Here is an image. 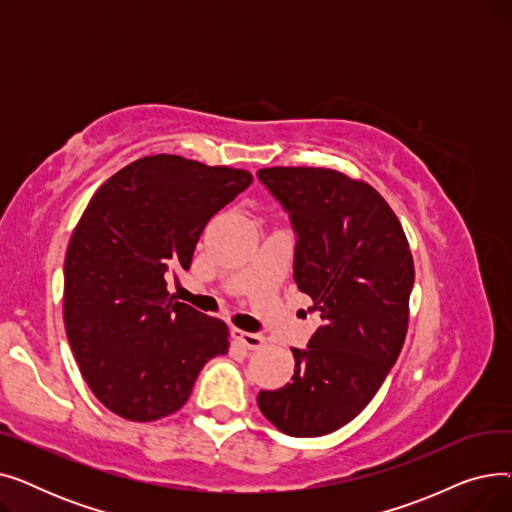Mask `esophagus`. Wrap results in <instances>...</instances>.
<instances>
[{"label": "esophagus", "mask_w": 512, "mask_h": 512, "mask_svg": "<svg viewBox=\"0 0 512 512\" xmlns=\"http://www.w3.org/2000/svg\"><path fill=\"white\" fill-rule=\"evenodd\" d=\"M232 338L247 348V351H259V348H263L265 344V338L259 336V334H253V332H242V330H232Z\"/></svg>", "instance_id": "esophagus-1"}]
</instances>
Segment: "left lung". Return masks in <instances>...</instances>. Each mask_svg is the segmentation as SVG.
<instances>
[{
    "mask_svg": "<svg viewBox=\"0 0 512 512\" xmlns=\"http://www.w3.org/2000/svg\"><path fill=\"white\" fill-rule=\"evenodd\" d=\"M257 178L288 213L294 282L321 311L307 348H292V382L261 390L257 405L288 436H326L367 407L400 355L415 282L409 242L365 182L326 168Z\"/></svg>",
    "mask_w": 512,
    "mask_h": 512,
    "instance_id": "obj_1",
    "label": "left lung"
}]
</instances>
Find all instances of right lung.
<instances>
[{"mask_svg": "<svg viewBox=\"0 0 512 512\" xmlns=\"http://www.w3.org/2000/svg\"><path fill=\"white\" fill-rule=\"evenodd\" d=\"M253 176L178 155L132 161L89 201L64 263V324L85 382L112 413H176L203 365L228 353V328L168 292L207 222Z\"/></svg>", "mask_w": 512, "mask_h": 512, "instance_id": "right-lung-1", "label": "right lung"}]
</instances>
